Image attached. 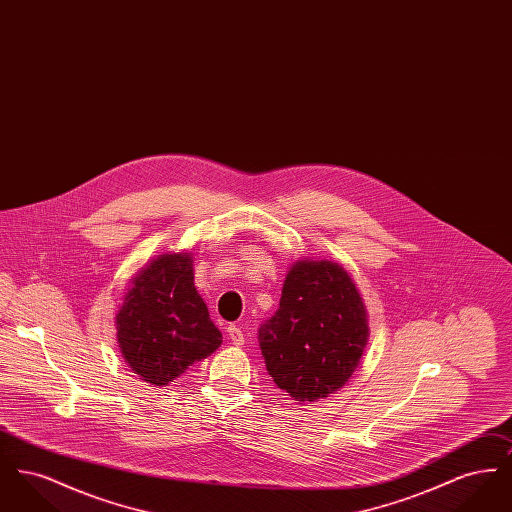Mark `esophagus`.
Listing matches in <instances>:
<instances>
[{
    "label": "esophagus",
    "mask_w": 512,
    "mask_h": 512,
    "mask_svg": "<svg viewBox=\"0 0 512 512\" xmlns=\"http://www.w3.org/2000/svg\"><path fill=\"white\" fill-rule=\"evenodd\" d=\"M226 336H228V340L232 341L234 345H244L245 336L244 332L238 328V326H234V324H230L228 328H226Z\"/></svg>",
    "instance_id": "1"
}]
</instances>
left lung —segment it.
<instances>
[{"instance_id": "1", "label": "left lung", "mask_w": 512, "mask_h": 512, "mask_svg": "<svg viewBox=\"0 0 512 512\" xmlns=\"http://www.w3.org/2000/svg\"><path fill=\"white\" fill-rule=\"evenodd\" d=\"M370 336L365 301L351 274L328 259H299L284 280L280 309L259 330L268 374L297 403L343 388Z\"/></svg>"}]
</instances>
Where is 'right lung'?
I'll return each mask as SVG.
<instances>
[{
    "label": "right lung",
    "instance_id": "right-lung-1",
    "mask_svg": "<svg viewBox=\"0 0 512 512\" xmlns=\"http://www.w3.org/2000/svg\"><path fill=\"white\" fill-rule=\"evenodd\" d=\"M126 365L151 386H167L209 357L222 334L194 286L188 251L163 253L130 278L115 317Z\"/></svg>",
    "mask_w": 512,
    "mask_h": 512
}]
</instances>
